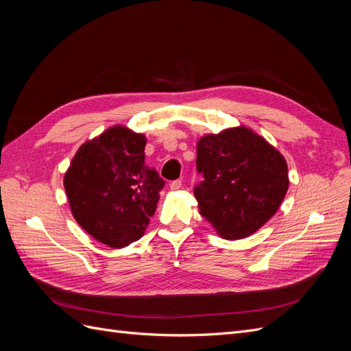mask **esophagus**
Segmentation results:
<instances>
[{"label": "esophagus", "instance_id": "34e87169", "mask_svg": "<svg viewBox=\"0 0 351 351\" xmlns=\"http://www.w3.org/2000/svg\"><path fill=\"white\" fill-rule=\"evenodd\" d=\"M182 180H174V182H171L169 183V189L171 190H178V189H182Z\"/></svg>", "mask_w": 351, "mask_h": 351}]
</instances>
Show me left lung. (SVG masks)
I'll return each mask as SVG.
<instances>
[{"label":"left lung","mask_w":351,"mask_h":351,"mask_svg":"<svg viewBox=\"0 0 351 351\" xmlns=\"http://www.w3.org/2000/svg\"><path fill=\"white\" fill-rule=\"evenodd\" d=\"M195 187L199 214L226 240L256 232L278 210L289 190L281 152L249 127H230L197 141Z\"/></svg>","instance_id":"obj_1"}]
</instances>
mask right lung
I'll return each instance as SVG.
<instances>
[{
    "label": "right lung",
    "mask_w": 351,
    "mask_h": 351,
    "mask_svg": "<svg viewBox=\"0 0 351 351\" xmlns=\"http://www.w3.org/2000/svg\"><path fill=\"white\" fill-rule=\"evenodd\" d=\"M146 136L115 124L84 142L64 174L77 224L102 244L137 241L156 210L164 180L145 164Z\"/></svg>",
    "instance_id": "add662e5"
}]
</instances>
